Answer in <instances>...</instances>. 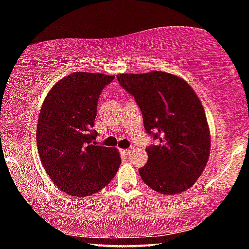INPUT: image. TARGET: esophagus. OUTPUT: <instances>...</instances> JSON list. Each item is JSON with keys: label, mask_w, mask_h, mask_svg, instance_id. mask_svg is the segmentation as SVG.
<instances>
[{"label": "esophagus", "mask_w": 249, "mask_h": 249, "mask_svg": "<svg viewBox=\"0 0 249 249\" xmlns=\"http://www.w3.org/2000/svg\"><path fill=\"white\" fill-rule=\"evenodd\" d=\"M130 153H132V149H122V154H123V155L127 156V155H129Z\"/></svg>", "instance_id": "34e87169"}]
</instances>
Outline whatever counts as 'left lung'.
Listing matches in <instances>:
<instances>
[{"instance_id":"obj_1","label":"left lung","mask_w":249,"mask_h":249,"mask_svg":"<svg viewBox=\"0 0 249 249\" xmlns=\"http://www.w3.org/2000/svg\"><path fill=\"white\" fill-rule=\"evenodd\" d=\"M117 80L140 107L144 127L158 145L146 148L147 163L140 168L144 182L161 195L190 189L202 175L211 150V135L199 96L178 75L150 71L121 73Z\"/></svg>"}]
</instances>
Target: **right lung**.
Listing matches in <instances>:
<instances>
[{"label": "right lung", "instance_id": "right-lung-1", "mask_svg": "<svg viewBox=\"0 0 249 249\" xmlns=\"http://www.w3.org/2000/svg\"><path fill=\"white\" fill-rule=\"evenodd\" d=\"M114 75L72 72L46 95L36 129L41 165L61 191L88 196L109 183L121 165L119 150L96 146V105Z\"/></svg>", "mask_w": 249, "mask_h": 249}]
</instances>
